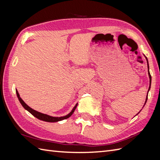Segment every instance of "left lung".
Here are the masks:
<instances>
[{"label": "left lung", "instance_id": "obj_1", "mask_svg": "<svg viewBox=\"0 0 160 160\" xmlns=\"http://www.w3.org/2000/svg\"><path fill=\"white\" fill-rule=\"evenodd\" d=\"M147 62H148V60H147ZM148 76H149V78H150V87H149V89H148V92L149 91V90H150V88H151V74H150V72H149V66H148ZM147 99H148V95H147V100H146V102H147ZM146 104V103H145Z\"/></svg>", "mask_w": 160, "mask_h": 160}]
</instances>
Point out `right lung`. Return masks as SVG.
<instances>
[{
    "label": "right lung",
    "instance_id": "right-lung-1",
    "mask_svg": "<svg viewBox=\"0 0 160 160\" xmlns=\"http://www.w3.org/2000/svg\"><path fill=\"white\" fill-rule=\"evenodd\" d=\"M16 94H17V96H18V100L20 101V102L21 103V104L22 105V107L25 108L26 110H28L30 113H32L33 116L36 117V118L39 119V120H42V121H45V122H58V121H61V120H65V119H67L68 118H69L71 115H72L73 113V112L75 111V109H76V108L77 107L76 104V106L74 107V108H73V110L71 111V112L70 113L68 114L67 115H65V116L64 117H60V118H56V117H52V116H49V115H46V114H43V113H40V112H38L36 111L35 110L32 109V108H30L28 105H27L25 102H24L22 99L20 97L19 94L18 93V91H16Z\"/></svg>",
    "mask_w": 160,
    "mask_h": 160
}]
</instances>
